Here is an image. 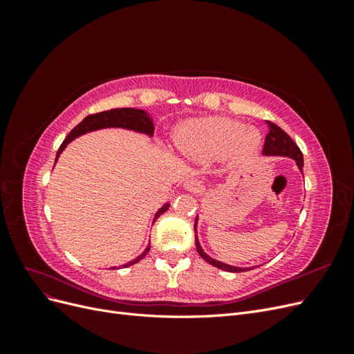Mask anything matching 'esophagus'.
I'll list each match as a JSON object with an SVG mask.
<instances>
[{
	"label": "esophagus",
	"instance_id": "1",
	"mask_svg": "<svg viewBox=\"0 0 354 354\" xmlns=\"http://www.w3.org/2000/svg\"><path fill=\"white\" fill-rule=\"evenodd\" d=\"M185 187L189 190V192H196L199 189V183L196 180H189L185 183Z\"/></svg>",
	"mask_w": 354,
	"mask_h": 354
}]
</instances>
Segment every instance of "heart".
I'll list each match as a JSON object with an SVG mask.
<instances>
[{"label": "heart", "instance_id": "obj_1", "mask_svg": "<svg viewBox=\"0 0 354 354\" xmlns=\"http://www.w3.org/2000/svg\"><path fill=\"white\" fill-rule=\"evenodd\" d=\"M241 128L227 118H198L181 127L177 142L185 151L203 156H216L227 149L233 158H245L259 146L260 134L254 128Z\"/></svg>", "mask_w": 354, "mask_h": 354}]
</instances>
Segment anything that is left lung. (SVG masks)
<instances>
[{"instance_id": "8db88e82", "label": "left lung", "mask_w": 354, "mask_h": 354, "mask_svg": "<svg viewBox=\"0 0 354 354\" xmlns=\"http://www.w3.org/2000/svg\"><path fill=\"white\" fill-rule=\"evenodd\" d=\"M263 155H274V156H288L295 159V162L298 165V168L301 169L303 173V167H304V160H303V153L299 151V147L297 146V143H294V140L289 137L279 125H276L274 122H269V133L266 136L264 140V147H263ZM196 223L198 220H195V232H196ZM196 242V250L199 252V255L202 257L203 260L207 263H209L214 267H218L221 270L226 272H232V273H239V272H245V270H251V269H241V267H233L229 264L220 263L217 260L211 259L205 252L202 251L201 245L198 242V238H195Z\"/></svg>"}]
</instances>
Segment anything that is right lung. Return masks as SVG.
Segmentation results:
<instances>
[{
  "label": "right lung",
  "instance_id": "right-lung-1",
  "mask_svg": "<svg viewBox=\"0 0 354 354\" xmlns=\"http://www.w3.org/2000/svg\"><path fill=\"white\" fill-rule=\"evenodd\" d=\"M106 127L130 128V130L143 131V133H147V134H152L153 130H155V127H153V122H152L151 118H149V115L145 111H140V109L121 108V109H111V111H103V112H97V113H91L88 116H85L84 120L69 133V136L65 138V142H63L62 146L59 147V152H57L56 159L59 158V155H60V152L63 151V149H65V146L69 142H72L75 137H78V136H81L84 133L93 131V130H99V128H106ZM168 207L169 205L167 203V205H164L162 208H160L156 212L155 220L160 216V214H164L168 209ZM149 250H151V246H147V248L145 250V252L140 257H137L134 261L127 263L124 267L133 266L137 261H140L143 257L149 252Z\"/></svg>",
  "mask_w": 354,
  "mask_h": 354
}]
</instances>
